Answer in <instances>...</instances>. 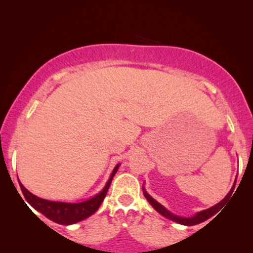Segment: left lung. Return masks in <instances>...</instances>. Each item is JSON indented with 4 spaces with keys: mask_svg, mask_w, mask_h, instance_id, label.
<instances>
[{
    "mask_svg": "<svg viewBox=\"0 0 253 253\" xmlns=\"http://www.w3.org/2000/svg\"><path fill=\"white\" fill-rule=\"evenodd\" d=\"M235 184H236V182L234 183L233 188H231L229 193H228V195H227L226 197H224V199L221 200V202H220L219 204H216V205L212 206V207H211V209H209V210L202 211V212L197 213L196 215H193V216H191V217H182V216H177V215H175V214L170 213L168 210H166L165 207L161 205V204H159V203L157 202V200H154L153 198H152V197H151L150 195H148V193H147L146 191H145L144 189H143V190H144V195H145V197H146V199L148 200V203H150L151 205L154 207V210L157 211V212L160 213L161 215H164L165 217H167V219L171 220V221H175V222H177V223L184 224V226H195V224L202 223V222H204V221L209 220L210 217H212V216L214 215V214H216L221 209H222L224 200H226L227 198H229V197L231 196V193H233L234 188H235Z\"/></svg>",
    "mask_w": 253,
    "mask_h": 253,
    "instance_id": "left-lung-1",
    "label": "left lung"
}]
</instances>
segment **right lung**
Wrapping results in <instances>:
<instances>
[{"instance_id":"right-lung-1","label":"right lung","mask_w":253,"mask_h":253,"mask_svg":"<svg viewBox=\"0 0 253 253\" xmlns=\"http://www.w3.org/2000/svg\"><path fill=\"white\" fill-rule=\"evenodd\" d=\"M120 165H117L110 175V177L107 182V184L101 192H99L98 195L92 197L91 199L85 200L83 203H60V202H51V200H46L39 197L34 196L33 193H31L22 183L19 182L20 190H22L24 197H25L26 202L33 207L34 210H37L38 212L42 213L44 216L48 219L54 221V222L60 223V224H74L76 222L86 219V217L91 216L93 213H95L101 205L102 200L105 199L108 191L110 183L114 175L116 174L117 169H119ZM23 199V198H22ZM24 202V200H23ZM25 203V202H24Z\"/></svg>"}]
</instances>
